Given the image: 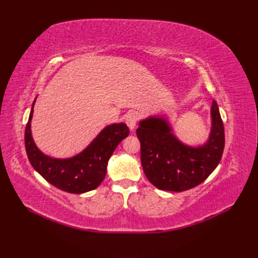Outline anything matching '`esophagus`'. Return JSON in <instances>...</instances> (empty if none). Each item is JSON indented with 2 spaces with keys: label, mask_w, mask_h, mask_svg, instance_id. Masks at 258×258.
<instances>
[{
  "label": "esophagus",
  "mask_w": 258,
  "mask_h": 258,
  "mask_svg": "<svg viewBox=\"0 0 258 258\" xmlns=\"http://www.w3.org/2000/svg\"><path fill=\"white\" fill-rule=\"evenodd\" d=\"M125 120H126V124H127V126H128V128L131 131H134L136 123H138V120H139V115L135 112H131L126 115Z\"/></svg>",
  "instance_id": "34e87169"
}]
</instances>
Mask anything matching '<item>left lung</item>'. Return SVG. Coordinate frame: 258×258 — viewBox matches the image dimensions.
I'll return each mask as SVG.
<instances>
[{"label": "left lung", "instance_id": "1", "mask_svg": "<svg viewBox=\"0 0 258 258\" xmlns=\"http://www.w3.org/2000/svg\"><path fill=\"white\" fill-rule=\"evenodd\" d=\"M212 128L202 146H188L172 133L165 117L151 116L140 122L136 135L141 142V163L147 179L163 190L183 191L210 176L220 163L225 134L217 103L211 108Z\"/></svg>", "mask_w": 258, "mask_h": 258}]
</instances>
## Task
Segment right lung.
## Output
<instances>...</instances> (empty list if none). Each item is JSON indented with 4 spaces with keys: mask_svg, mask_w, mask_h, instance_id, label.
I'll return each instance as SVG.
<instances>
[{
    "mask_svg": "<svg viewBox=\"0 0 258 258\" xmlns=\"http://www.w3.org/2000/svg\"><path fill=\"white\" fill-rule=\"evenodd\" d=\"M34 103L24 138L26 154L33 168L48 183L68 193L82 194L95 189L105 177L109 157L122 140L128 136L127 126L124 123L108 125L80 154L70 158H53L43 154L33 141L31 119Z\"/></svg>",
    "mask_w": 258,
    "mask_h": 258,
    "instance_id": "add662e5",
    "label": "right lung"
}]
</instances>
